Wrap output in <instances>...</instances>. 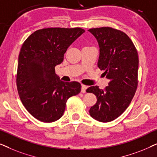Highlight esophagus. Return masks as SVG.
Segmentation results:
<instances>
[{
    "instance_id": "1",
    "label": "esophagus",
    "mask_w": 157,
    "mask_h": 157,
    "mask_svg": "<svg viewBox=\"0 0 157 157\" xmlns=\"http://www.w3.org/2000/svg\"><path fill=\"white\" fill-rule=\"evenodd\" d=\"M87 88H88L87 86L83 85V84L81 85V92H82V93H86V91Z\"/></svg>"
}]
</instances>
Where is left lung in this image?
I'll use <instances>...</instances> for the list:
<instances>
[{"label": "left lung", "mask_w": 157, "mask_h": 157, "mask_svg": "<svg viewBox=\"0 0 157 157\" xmlns=\"http://www.w3.org/2000/svg\"><path fill=\"white\" fill-rule=\"evenodd\" d=\"M99 46L98 67L104 71L109 86L100 89L88 88L97 101L89 110L90 115L100 122H109L119 117L129 106L138 86V53L125 33L110 27L89 30Z\"/></svg>", "instance_id": "1"}]
</instances>
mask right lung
Wrapping results in <instances>:
<instances>
[{
    "mask_svg": "<svg viewBox=\"0 0 157 157\" xmlns=\"http://www.w3.org/2000/svg\"><path fill=\"white\" fill-rule=\"evenodd\" d=\"M85 31L81 28H48L32 33L18 56L16 85L27 111L50 123L63 116L68 98L81 91L78 82H64L55 72L68 47Z\"/></svg>",
    "mask_w": 157,
    "mask_h": 157,
    "instance_id": "1",
    "label": "right lung"
}]
</instances>
